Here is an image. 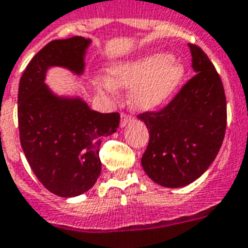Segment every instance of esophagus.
Returning a JSON list of instances; mask_svg holds the SVG:
<instances>
[{"label": "esophagus", "instance_id": "esophagus-1", "mask_svg": "<svg viewBox=\"0 0 248 248\" xmlns=\"http://www.w3.org/2000/svg\"><path fill=\"white\" fill-rule=\"evenodd\" d=\"M132 122H133V118H132V116H128V115H125V114H122V119H120V125H122V128L123 126L128 125V124Z\"/></svg>", "mask_w": 248, "mask_h": 248}]
</instances>
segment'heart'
Listing matches in <instances>:
<instances>
[{"mask_svg":"<svg viewBox=\"0 0 248 248\" xmlns=\"http://www.w3.org/2000/svg\"><path fill=\"white\" fill-rule=\"evenodd\" d=\"M184 63L166 51H151L129 61L111 64L106 78H99V89L112 92L115 88H132L130 102L136 108L155 110L166 105L184 82Z\"/></svg>","mask_w":248,"mask_h":248,"instance_id":"1","label":"heart"}]
</instances>
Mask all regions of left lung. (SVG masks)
Wrapping results in <instances>:
<instances>
[{
	"instance_id": "obj_1",
	"label": "left lung",
	"mask_w": 248,
	"mask_h": 248,
	"mask_svg": "<svg viewBox=\"0 0 248 248\" xmlns=\"http://www.w3.org/2000/svg\"><path fill=\"white\" fill-rule=\"evenodd\" d=\"M193 70L173 101L159 112L138 116L150 140L141 164L164 187H182L202 176L216 158L226 128V99L221 78L204 51L190 45Z\"/></svg>"
}]
</instances>
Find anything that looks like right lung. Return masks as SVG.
<instances>
[{
    "label": "right lung",
    "mask_w": 248,
    "mask_h": 248,
    "mask_svg": "<svg viewBox=\"0 0 248 248\" xmlns=\"http://www.w3.org/2000/svg\"><path fill=\"white\" fill-rule=\"evenodd\" d=\"M90 44V38L81 36L49 42L32 58L19 81L22 149L38 181L63 198L78 197L93 187L101 174L102 137L115 133L120 122L118 112H97L80 95H61L45 82L51 67L81 76Z\"/></svg>",
    "instance_id": "obj_1"
}]
</instances>
